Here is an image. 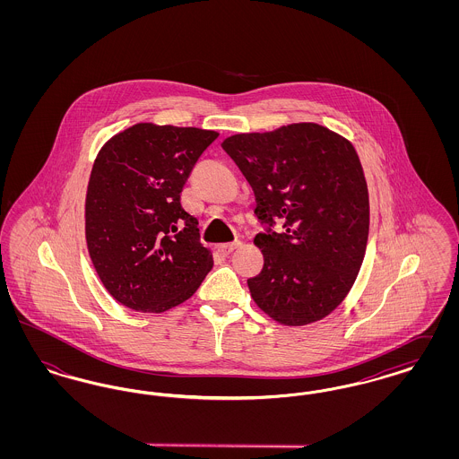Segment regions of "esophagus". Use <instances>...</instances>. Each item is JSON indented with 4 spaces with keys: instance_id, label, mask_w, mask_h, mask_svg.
Segmentation results:
<instances>
[{
    "instance_id": "esophagus-1",
    "label": "esophagus",
    "mask_w": 459,
    "mask_h": 459,
    "mask_svg": "<svg viewBox=\"0 0 459 459\" xmlns=\"http://www.w3.org/2000/svg\"><path fill=\"white\" fill-rule=\"evenodd\" d=\"M239 240H234V242H227V244H220L219 251L223 256H229L230 253H234L238 247H239Z\"/></svg>"
}]
</instances>
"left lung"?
<instances>
[{
    "label": "left lung",
    "instance_id": "8db88e82",
    "mask_svg": "<svg viewBox=\"0 0 459 459\" xmlns=\"http://www.w3.org/2000/svg\"><path fill=\"white\" fill-rule=\"evenodd\" d=\"M256 197L266 232L251 298L275 322L301 327L344 301L365 258L370 201L350 141L318 124L236 134L221 143ZM283 221L277 233L273 227Z\"/></svg>",
    "mask_w": 459,
    "mask_h": 459
}]
</instances>
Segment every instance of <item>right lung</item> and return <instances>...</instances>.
I'll return each instance as SVG.
<instances>
[{"mask_svg":"<svg viewBox=\"0 0 459 459\" xmlns=\"http://www.w3.org/2000/svg\"><path fill=\"white\" fill-rule=\"evenodd\" d=\"M219 132L135 124L100 150L86 195V242L120 303L161 313L184 303L213 266L180 193Z\"/></svg>","mask_w":459,"mask_h":459,"instance_id":"right-lung-1","label":"right lung"}]
</instances>
